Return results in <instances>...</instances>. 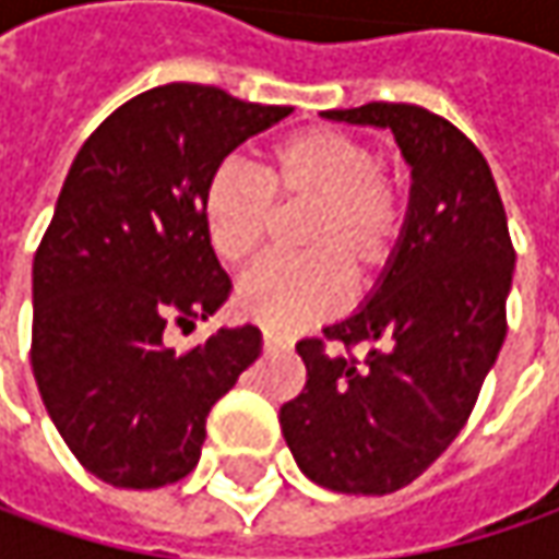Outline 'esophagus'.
I'll use <instances>...</instances> for the list:
<instances>
[{"mask_svg": "<svg viewBox=\"0 0 559 559\" xmlns=\"http://www.w3.org/2000/svg\"><path fill=\"white\" fill-rule=\"evenodd\" d=\"M261 342H264V352H283V348H289V338L273 333V330H264V333H261Z\"/></svg>", "mask_w": 559, "mask_h": 559, "instance_id": "1", "label": "esophagus"}]
</instances>
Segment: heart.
<instances>
[{
	"instance_id": "obj_1",
	"label": "heart",
	"mask_w": 559,
	"mask_h": 559,
	"mask_svg": "<svg viewBox=\"0 0 559 559\" xmlns=\"http://www.w3.org/2000/svg\"><path fill=\"white\" fill-rule=\"evenodd\" d=\"M260 183L221 164L202 192L211 251L242 267L267 242L276 207H311L298 248L311 258L270 261L236 292L242 317L270 330H301L342 311L348 280L370 289L395 261L407 229V195L370 142L335 127H308L280 140L261 164Z\"/></svg>"
}]
</instances>
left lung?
<instances>
[{
	"mask_svg": "<svg viewBox=\"0 0 559 559\" xmlns=\"http://www.w3.org/2000/svg\"><path fill=\"white\" fill-rule=\"evenodd\" d=\"M323 118L389 127L411 164L407 229L367 305L301 338V395L280 407L298 469L342 495H392L439 461L469 419L507 335L516 251L483 152L419 105L370 102Z\"/></svg>",
	"mask_w": 559,
	"mask_h": 559,
	"instance_id": "8db88e82",
	"label": "left lung"
}]
</instances>
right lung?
Here are the masks:
<instances>
[{"instance_id": "add662e5", "label": "right lung", "mask_w": 559, "mask_h": 559, "mask_svg": "<svg viewBox=\"0 0 559 559\" xmlns=\"http://www.w3.org/2000/svg\"><path fill=\"white\" fill-rule=\"evenodd\" d=\"M202 83L123 102L83 142L33 258L31 364L74 457L115 488H162L195 469L211 407L261 355L236 326L174 352L229 298L207 246L202 192L248 136L289 118Z\"/></svg>"}]
</instances>
